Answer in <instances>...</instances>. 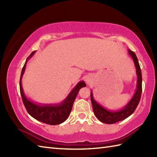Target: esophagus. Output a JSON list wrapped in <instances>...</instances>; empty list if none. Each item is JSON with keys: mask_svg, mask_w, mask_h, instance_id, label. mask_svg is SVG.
I'll list each match as a JSON object with an SVG mask.
<instances>
[{"mask_svg": "<svg viewBox=\"0 0 157 157\" xmlns=\"http://www.w3.org/2000/svg\"><path fill=\"white\" fill-rule=\"evenodd\" d=\"M85 81L87 83H90L92 81V77L90 75H86L85 77Z\"/></svg>", "mask_w": 157, "mask_h": 157, "instance_id": "obj_1", "label": "esophagus"}]
</instances>
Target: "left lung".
Instances as JSON below:
<instances>
[{
    "mask_svg": "<svg viewBox=\"0 0 157 157\" xmlns=\"http://www.w3.org/2000/svg\"><path fill=\"white\" fill-rule=\"evenodd\" d=\"M128 52L129 55L132 58L133 61L134 63L136 75H137V84H136V90L135 93L132 98L127 103L126 105L123 106L122 109L117 110H110L105 108L104 106L100 105L94 99L92 91L91 90L90 98L93 111H94L95 116L98 118L99 121L106 123V124H113V123L122 121V120L128 118L134 112L139 104L140 101L142 82L140 67L138 58L135 53L130 51V50H128Z\"/></svg>",
    "mask_w": 157,
    "mask_h": 157,
    "instance_id": "1",
    "label": "left lung"
}]
</instances>
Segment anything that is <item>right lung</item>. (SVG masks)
I'll return each instance as SVG.
<instances>
[{
    "label": "right lung",
    "instance_id": "1",
    "mask_svg": "<svg viewBox=\"0 0 157 157\" xmlns=\"http://www.w3.org/2000/svg\"><path fill=\"white\" fill-rule=\"evenodd\" d=\"M35 52L36 51L32 52L31 55L26 59L24 66L22 69L21 77H20L19 87L23 102L29 114L38 121L52 125L61 124L68 118L71 113L73 102L75 101L79 90L82 88L86 86V84L84 81L79 82L72 89V90L69 93L68 96L60 103L41 104V103L32 101V100L26 96L24 91H23L21 80L23 75L24 74L27 62L32 57Z\"/></svg>",
    "mask_w": 157,
    "mask_h": 157
}]
</instances>
